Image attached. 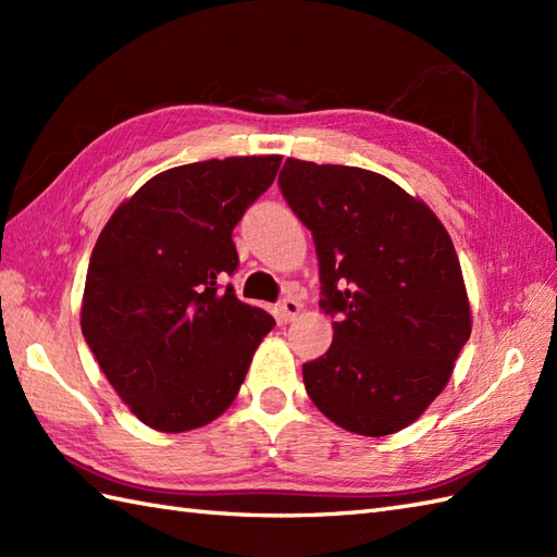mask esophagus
I'll return each instance as SVG.
<instances>
[{
  "instance_id": "obj_1",
  "label": "esophagus",
  "mask_w": 557,
  "mask_h": 557,
  "mask_svg": "<svg viewBox=\"0 0 557 557\" xmlns=\"http://www.w3.org/2000/svg\"><path fill=\"white\" fill-rule=\"evenodd\" d=\"M299 311H301V304L294 299V297H287V299H282L280 301V306H277V313H280V318L285 323H289V321H294V318L299 315Z\"/></svg>"
}]
</instances>
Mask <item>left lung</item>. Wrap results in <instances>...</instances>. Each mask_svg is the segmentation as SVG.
<instances>
[{
	"instance_id": "obj_1",
	"label": "left lung",
	"mask_w": 557,
	"mask_h": 557,
	"mask_svg": "<svg viewBox=\"0 0 557 557\" xmlns=\"http://www.w3.org/2000/svg\"><path fill=\"white\" fill-rule=\"evenodd\" d=\"M280 191L311 230L333 345L304 363L313 405L345 431L407 429L443 393L471 335L453 239L387 176L287 158Z\"/></svg>"
}]
</instances>
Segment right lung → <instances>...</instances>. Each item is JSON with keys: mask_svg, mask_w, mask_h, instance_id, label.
Listing matches in <instances>:
<instances>
[{"mask_svg": "<svg viewBox=\"0 0 557 557\" xmlns=\"http://www.w3.org/2000/svg\"><path fill=\"white\" fill-rule=\"evenodd\" d=\"M280 162L172 168L116 208L98 236L81 330L116 395L150 429L182 433L218 419L275 325L222 282L239 265L232 232Z\"/></svg>", "mask_w": 557, "mask_h": 557, "instance_id": "add662e5", "label": "right lung"}]
</instances>
